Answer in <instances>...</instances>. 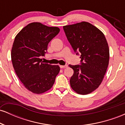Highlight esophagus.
<instances>
[{
  "instance_id": "1",
  "label": "esophagus",
  "mask_w": 125,
  "mask_h": 125,
  "mask_svg": "<svg viewBox=\"0 0 125 125\" xmlns=\"http://www.w3.org/2000/svg\"><path fill=\"white\" fill-rule=\"evenodd\" d=\"M67 67V65H61V66H60V67H61V68H62V69L66 68V67Z\"/></svg>"
}]
</instances>
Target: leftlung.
Masks as SVG:
<instances>
[{"label":"left lung","mask_w":125,"mask_h":125,"mask_svg":"<svg viewBox=\"0 0 125 125\" xmlns=\"http://www.w3.org/2000/svg\"><path fill=\"white\" fill-rule=\"evenodd\" d=\"M63 28L74 52L81 54V65H69L74 71L70 79L71 86L78 94H90L101 84L108 66L109 49L105 36L86 21Z\"/></svg>","instance_id":"8db88e82"}]
</instances>
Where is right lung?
I'll list each match as a JSON object with an SVG mask.
<instances>
[{
  "label": "right lung",
  "mask_w": 125,
  "mask_h": 125,
  "mask_svg": "<svg viewBox=\"0 0 125 125\" xmlns=\"http://www.w3.org/2000/svg\"><path fill=\"white\" fill-rule=\"evenodd\" d=\"M59 31L58 27L33 22L16 36L11 51L13 66L23 84L33 94L51 89L60 72L58 65L44 63L41 59L47 52L49 43Z\"/></svg>",
  "instance_id": "obj_1"
}]
</instances>
